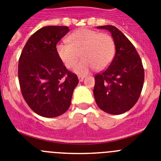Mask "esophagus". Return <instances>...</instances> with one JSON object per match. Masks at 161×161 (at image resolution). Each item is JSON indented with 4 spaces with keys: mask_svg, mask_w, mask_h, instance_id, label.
<instances>
[{
    "mask_svg": "<svg viewBox=\"0 0 161 161\" xmlns=\"http://www.w3.org/2000/svg\"><path fill=\"white\" fill-rule=\"evenodd\" d=\"M84 79H85V77L84 76H78V80H79L80 82H82L84 80Z\"/></svg>",
    "mask_w": 161,
    "mask_h": 161,
    "instance_id": "34e87169",
    "label": "esophagus"
}]
</instances>
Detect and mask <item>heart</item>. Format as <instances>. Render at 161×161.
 I'll use <instances>...</instances> for the list:
<instances>
[{"instance_id": "1", "label": "heart", "mask_w": 161, "mask_h": 161, "mask_svg": "<svg viewBox=\"0 0 161 161\" xmlns=\"http://www.w3.org/2000/svg\"><path fill=\"white\" fill-rule=\"evenodd\" d=\"M69 43L59 42L56 52L67 68L76 64L80 55L83 59L74 68V72L85 75L92 69L101 71L107 68L115 55V44L111 36L89 29H80L71 34Z\"/></svg>"}]
</instances>
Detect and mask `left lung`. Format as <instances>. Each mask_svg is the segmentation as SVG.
<instances>
[{
    "label": "left lung",
    "mask_w": 161,
    "mask_h": 161,
    "mask_svg": "<svg viewBox=\"0 0 161 161\" xmlns=\"http://www.w3.org/2000/svg\"><path fill=\"white\" fill-rule=\"evenodd\" d=\"M97 28L110 32L116 52L107 69L95 76L93 95L102 110L121 114L139 98L144 81L143 64L133 44L118 28L110 25Z\"/></svg>",
    "instance_id": "obj_1"
}]
</instances>
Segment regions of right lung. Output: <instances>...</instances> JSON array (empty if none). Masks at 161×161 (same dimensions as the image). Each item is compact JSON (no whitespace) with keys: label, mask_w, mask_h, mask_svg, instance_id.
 <instances>
[{"label":"right lung","mask_w":161,"mask_h":161,"mask_svg":"<svg viewBox=\"0 0 161 161\" xmlns=\"http://www.w3.org/2000/svg\"><path fill=\"white\" fill-rule=\"evenodd\" d=\"M68 31V26L42 27L28 39L19 58L22 94L33 111L42 117L54 118L65 113L79 82L56 52V44Z\"/></svg>","instance_id":"1"}]
</instances>
